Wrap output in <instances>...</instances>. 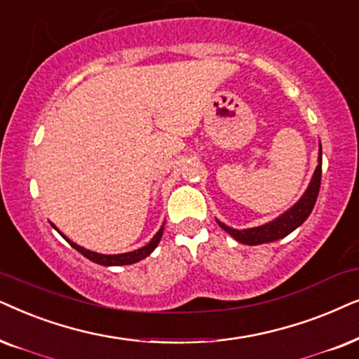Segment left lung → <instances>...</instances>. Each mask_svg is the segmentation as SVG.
<instances>
[{
  "mask_svg": "<svg viewBox=\"0 0 359 359\" xmlns=\"http://www.w3.org/2000/svg\"><path fill=\"white\" fill-rule=\"evenodd\" d=\"M320 180H322V144L318 146V165L313 172L312 180H310L307 190H305L302 197H300L289 210H285L283 215H279V217L272 219V222L261 224V226L248 229H235L231 226H226V224L218 222V219L217 223L229 236H233L238 243H243V245L248 246H256L262 245V243L283 240V238L290 235L295 228H299L300 224L309 218V215L312 213L315 202H317L318 197Z\"/></svg>",
  "mask_w": 359,
  "mask_h": 359,
  "instance_id": "8db88e82",
  "label": "left lung"
}]
</instances>
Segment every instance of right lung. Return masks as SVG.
Wrapping results in <instances>:
<instances>
[{
	"label": "right lung",
	"instance_id": "1",
	"mask_svg": "<svg viewBox=\"0 0 359 359\" xmlns=\"http://www.w3.org/2000/svg\"><path fill=\"white\" fill-rule=\"evenodd\" d=\"M50 224L57 229V226H55L54 223H50ZM57 231H59V229H57ZM162 233H164V224H162V226L159 228V231H157L156 235L152 236V240L147 243L146 246L140 248V250L130 251V252H121V255H102V252H95V251L85 250V248L79 246V245H76V243L70 241L69 238L62 235V233H60V235L64 236L67 241H69V245L72 248H75V250L79 251V252H82V255L87 257V259L97 262V264H100V266H126V264H135V262L144 259V257L149 256L151 252L156 250L157 245H159V241H161V238H162Z\"/></svg>",
	"mask_w": 359,
	"mask_h": 359
}]
</instances>
